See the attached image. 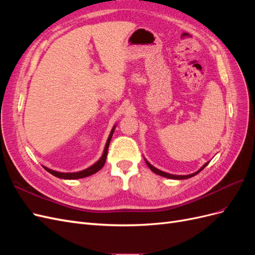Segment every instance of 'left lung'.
I'll use <instances>...</instances> for the list:
<instances>
[{
    "label": "left lung",
    "mask_w": 255,
    "mask_h": 255,
    "mask_svg": "<svg viewBox=\"0 0 255 255\" xmlns=\"http://www.w3.org/2000/svg\"><path fill=\"white\" fill-rule=\"evenodd\" d=\"M144 160H145L146 165H148V167L151 169V170H152L154 173H156V174H158V175H160V176L167 177V179H173V180H186V179H189V177H191V176H195L196 174H198L200 171H201L202 169H204V168L208 165V163H210V161H207V163H205V164H204L201 168H200L197 172H195V173L187 174V175H175V174H170V173H167V172L161 171V170H159V169H157V168H155L154 166H152L146 159H144Z\"/></svg>",
    "instance_id": "1"
}]
</instances>
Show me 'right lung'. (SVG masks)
Masks as SVG:
<instances>
[{
	"instance_id": "1",
	"label": "right lung",
	"mask_w": 255,
	"mask_h": 255,
	"mask_svg": "<svg viewBox=\"0 0 255 255\" xmlns=\"http://www.w3.org/2000/svg\"><path fill=\"white\" fill-rule=\"evenodd\" d=\"M115 128H116V126H114V128H112L111 130V134L109 136V138H107V141H106V144H105V148H104V151H103V154L102 156L100 157V159L97 161V163H95L92 166H90L89 168L85 169V170H82V171H79V172H58V171H55V170H52V169L50 168H47L42 166L45 170H47L48 172H50L51 174H53L54 176L56 177H59V179H64V180H76V179H82V177H86V176H89L91 174H94L96 172H98L100 169H101L104 164H105V160H106V156H107V151H109V146H110V142H111V139L113 137V134L115 132Z\"/></svg>"
}]
</instances>
